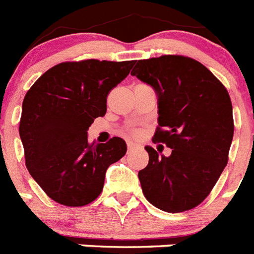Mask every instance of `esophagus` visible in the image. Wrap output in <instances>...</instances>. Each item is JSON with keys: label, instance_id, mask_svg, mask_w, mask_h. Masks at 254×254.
I'll list each match as a JSON object with an SVG mask.
<instances>
[{"label": "esophagus", "instance_id": "esophagus-1", "mask_svg": "<svg viewBox=\"0 0 254 254\" xmlns=\"http://www.w3.org/2000/svg\"><path fill=\"white\" fill-rule=\"evenodd\" d=\"M138 145L137 143H134L133 141H127V149H128V151H131V150H133L134 147H137Z\"/></svg>", "mask_w": 254, "mask_h": 254}]
</instances>
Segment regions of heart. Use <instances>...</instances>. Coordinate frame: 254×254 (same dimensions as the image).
<instances>
[{
	"instance_id": "b5f03b06",
	"label": "heart",
	"mask_w": 254,
	"mask_h": 254,
	"mask_svg": "<svg viewBox=\"0 0 254 254\" xmlns=\"http://www.w3.org/2000/svg\"><path fill=\"white\" fill-rule=\"evenodd\" d=\"M133 133H134V134H136V133H137V132H133Z\"/></svg>"
}]
</instances>
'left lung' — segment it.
Segmentation results:
<instances>
[{
    "label": "left lung",
    "instance_id": "1",
    "mask_svg": "<svg viewBox=\"0 0 254 254\" xmlns=\"http://www.w3.org/2000/svg\"><path fill=\"white\" fill-rule=\"evenodd\" d=\"M131 75L158 94L154 141L172 149L170 156H159L145 147L149 164L138 172L143 196L172 214L196 207L228 164L234 134L228 90L207 67L185 56L140 60Z\"/></svg>",
    "mask_w": 254,
    "mask_h": 254
}]
</instances>
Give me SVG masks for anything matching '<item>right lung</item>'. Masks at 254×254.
<instances>
[{
  "mask_svg": "<svg viewBox=\"0 0 254 254\" xmlns=\"http://www.w3.org/2000/svg\"><path fill=\"white\" fill-rule=\"evenodd\" d=\"M133 61L62 62L38 78L22 102L19 133L30 176L56 202L71 207L102 193L105 172L127 151L125 140L87 141L95 118L107 113V96Z\"/></svg>",
  "mask_w": 254,
  "mask_h": 254,
  "instance_id": "right-lung-1",
  "label": "right lung"
}]
</instances>
